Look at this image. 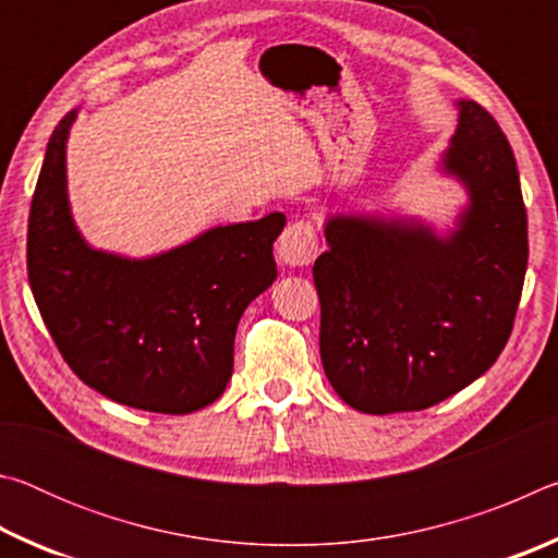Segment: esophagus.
Wrapping results in <instances>:
<instances>
[{"label":"esophagus","instance_id":"esophagus-1","mask_svg":"<svg viewBox=\"0 0 558 558\" xmlns=\"http://www.w3.org/2000/svg\"><path fill=\"white\" fill-rule=\"evenodd\" d=\"M278 256L282 266L305 268L317 258V231L313 221H292L280 235Z\"/></svg>","mask_w":558,"mask_h":558}]
</instances>
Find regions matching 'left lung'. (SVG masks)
Here are the masks:
<instances>
[{
    "mask_svg": "<svg viewBox=\"0 0 558 558\" xmlns=\"http://www.w3.org/2000/svg\"><path fill=\"white\" fill-rule=\"evenodd\" d=\"M440 159L465 186L456 229L335 214L315 260L319 356L332 389L362 413L423 411L497 362L512 335L529 243L514 153L497 120L458 100Z\"/></svg>",
    "mask_w": 558,
    "mask_h": 558,
    "instance_id": "left-lung-1",
    "label": "left lung"
}]
</instances>
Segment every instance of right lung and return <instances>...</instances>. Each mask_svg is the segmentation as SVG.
<instances>
[{"label":"right lung","mask_w":558,"mask_h":558,"mask_svg":"<svg viewBox=\"0 0 558 558\" xmlns=\"http://www.w3.org/2000/svg\"><path fill=\"white\" fill-rule=\"evenodd\" d=\"M65 112L46 147L29 211L26 268L65 364L130 409L182 415L223 393L243 310L278 276L272 241L286 216L214 226L153 258L90 248L65 184Z\"/></svg>","instance_id":"right-lung-1"}]
</instances>
